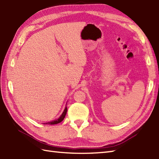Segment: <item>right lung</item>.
<instances>
[{
	"mask_svg": "<svg viewBox=\"0 0 159 159\" xmlns=\"http://www.w3.org/2000/svg\"><path fill=\"white\" fill-rule=\"evenodd\" d=\"M66 112H67V108H66V107L65 110H64V112L62 113V114L60 116V117L59 118V119H56V120H53L52 122H49V123H44V124H45V125H47V124L55 125V124H57V123H61V122L63 120H64V119L65 118Z\"/></svg>",
	"mask_w": 159,
	"mask_h": 159,
	"instance_id": "add662e5",
	"label": "right lung"
}]
</instances>
